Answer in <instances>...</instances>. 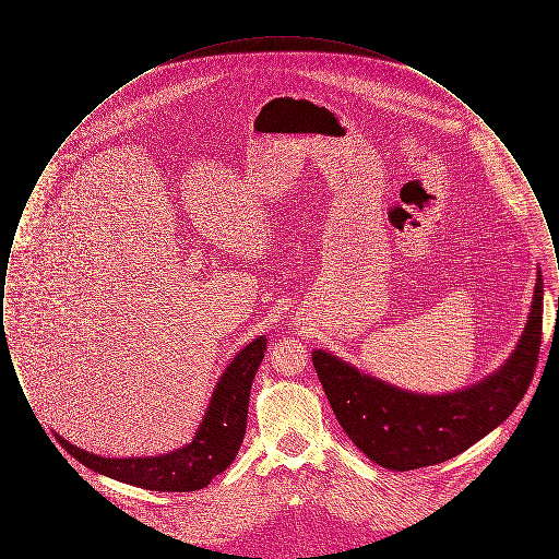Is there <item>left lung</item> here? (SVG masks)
<instances>
[{"label":"left lung","mask_w":559,"mask_h":559,"mask_svg":"<svg viewBox=\"0 0 559 559\" xmlns=\"http://www.w3.org/2000/svg\"><path fill=\"white\" fill-rule=\"evenodd\" d=\"M543 335V278L538 270L531 317L506 365L476 385L424 396L356 371L317 349L314 369L347 438L381 467L408 472L444 463L501 426L531 385Z\"/></svg>","instance_id":"left-lung-1"}]
</instances>
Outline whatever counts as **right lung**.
<instances>
[{
    "instance_id": "add662e5",
    "label": "right lung",
    "mask_w": 559,
    "mask_h": 559,
    "mask_svg": "<svg viewBox=\"0 0 559 559\" xmlns=\"http://www.w3.org/2000/svg\"><path fill=\"white\" fill-rule=\"evenodd\" d=\"M266 337L253 340L219 377L213 390L210 408L194 440L185 449L144 459H105L69 444L60 436L58 442L85 467L133 484L146 490L188 492L205 488L237 456L247 427L249 392L255 371L264 358Z\"/></svg>"
}]
</instances>
